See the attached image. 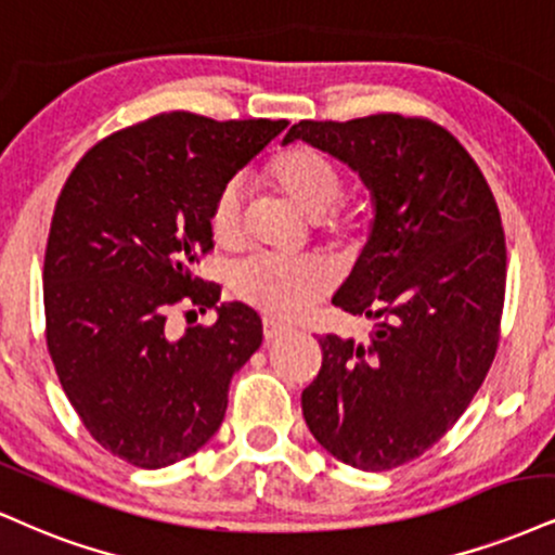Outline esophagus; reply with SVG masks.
<instances>
[{"label":"esophagus","instance_id":"esophagus-1","mask_svg":"<svg viewBox=\"0 0 555 555\" xmlns=\"http://www.w3.org/2000/svg\"><path fill=\"white\" fill-rule=\"evenodd\" d=\"M286 333H289V328H286V325L276 323V320H271V318H263V338H266V341H273V338H282V336H286Z\"/></svg>","mask_w":555,"mask_h":555}]
</instances>
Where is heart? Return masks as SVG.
<instances>
[{
	"mask_svg": "<svg viewBox=\"0 0 555 555\" xmlns=\"http://www.w3.org/2000/svg\"><path fill=\"white\" fill-rule=\"evenodd\" d=\"M271 183L284 193L307 219H315L325 232L346 243L366 224L364 209L338 214L344 196V176L338 165L315 150H289L273 159ZM211 235L219 245H237L245 232L243 183L230 180L222 185L209 214ZM333 273L320 258L250 256L232 271V289L240 299L273 318H299L331 289Z\"/></svg>",
	"mask_w": 555,
	"mask_h": 555,
	"instance_id": "1",
	"label": "heart"
}]
</instances>
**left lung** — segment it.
Masks as SVG:
<instances>
[{"instance_id":"obj_1","label":"left lung","mask_w":555,"mask_h":555,"mask_svg":"<svg viewBox=\"0 0 555 555\" xmlns=\"http://www.w3.org/2000/svg\"><path fill=\"white\" fill-rule=\"evenodd\" d=\"M305 142L362 178L372 224L333 305L375 323L366 341L320 338L302 390L312 437L359 470H390L468 409L499 344L506 245L483 172L442 126L398 113L299 121Z\"/></svg>"}]
</instances>
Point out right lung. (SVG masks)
I'll return each mask as SVG.
<instances>
[{
    "mask_svg": "<svg viewBox=\"0 0 555 555\" xmlns=\"http://www.w3.org/2000/svg\"><path fill=\"white\" fill-rule=\"evenodd\" d=\"M286 121L163 113L92 146L51 219L46 344L87 431L137 468H165L209 442L230 379L263 341L258 312L193 279L211 248L217 193ZM218 312L176 334V304Z\"/></svg>",
    "mask_w": 555,
    "mask_h": 555,
    "instance_id": "1",
    "label": "right lung"
}]
</instances>
